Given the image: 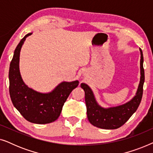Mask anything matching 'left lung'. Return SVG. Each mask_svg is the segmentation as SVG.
<instances>
[{
  "label": "left lung",
  "instance_id": "1",
  "mask_svg": "<svg viewBox=\"0 0 153 153\" xmlns=\"http://www.w3.org/2000/svg\"><path fill=\"white\" fill-rule=\"evenodd\" d=\"M140 60L141 77L136 95L130 101L122 105L110 108H103L96 101L95 95L91 88L82 83L81 87L84 90L85 101L87 108V117L89 122L94 126L105 129H114L119 128L129 120L134 113L137 110L141 103L143 95V87L145 75L143 69V56L142 50Z\"/></svg>",
  "mask_w": 153,
  "mask_h": 153
}]
</instances>
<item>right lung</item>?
Wrapping results in <instances>:
<instances>
[{"instance_id": "obj_1", "label": "right lung", "mask_w": 153, "mask_h": 153, "mask_svg": "<svg viewBox=\"0 0 153 153\" xmlns=\"http://www.w3.org/2000/svg\"><path fill=\"white\" fill-rule=\"evenodd\" d=\"M32 33L25 35L14 50L9 70L10 95L14 106L26 120L36 124H47L58 118L64 103L79 82L63 81L48 93H39L25 84L20 74L19 56L24 41Z\"/></svg>"}]
</instances>
